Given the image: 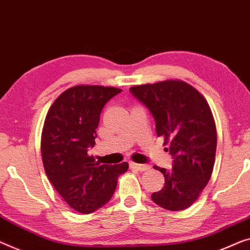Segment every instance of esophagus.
<instances>
[{
    "label": "esophagus",
    "instance_id": "1",
    "mask_svg": "<svg viewBox=\"0 0 250 250\" xmlns=\"http://www.w3.org/2000/svg\"><path fill=\"white\" fill-rule=\"evenodd\" d=\"M130 168L137 169V170H139V172H145V170H148L149 168H150V166L143 165V164H137V163L131 162V163H130Z\"/></svg>",
    "mask_w": 250,
    "mask_h": 250
}]
</instances>
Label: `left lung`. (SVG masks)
<instances>
[{
	"label": "left lung",
	"instance_id": "obj_1",
	"mask_svg": "<svg viewBox=\"0 0 250 250\" xmlns=\"http://www.w3.org/2000/svg\"><path fill=\"white\" fill-rule=\"evenodd\" d=\"M130 91L146 105L173 156L170 170L154 166L165 184L151 194L156 204L169 211L191 207L211 178L217 150V128L204 96L182 80L133 85Z\"/></svg>",
	"mask_w": 250,
	"mask_h": 250
}]
</instances>
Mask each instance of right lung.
<instances>
[{
	"label": "right lung",
	"mask_w": 250,
	"mask_h": 250,
	"mask_svg": "<svg viewBox=\"0 0 250 250\" xmlns=\"http://www.w3.org/2000/svg\"><path fill=\"white\" fill-rule=\"evenodd\" d=\"M121 91L102 85L69 87L55 100L44 119L40 144L44 172L65 202L81 213L109 202L119 176L128 170V163L106 165L87 154L95 145L103 106Z\"/></svg>",
	"instance_id": "add662e5"
}]
</instances>
